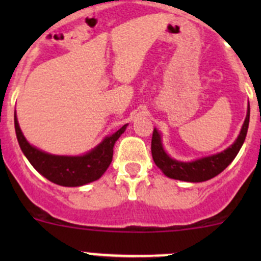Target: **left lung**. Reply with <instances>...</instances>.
<instances>
[{"label":"left lung","mask_w":261,"mask_h":261,"mask_svg":"<svg viewBox=\"0 0 261 261\" xmlns=\"http://www.w3.org/2000/svg\"><path fill=\"white\" fill-rule=\"evenodd\" d=\"M249 120L250 105L247 107L246 118L244 121L240 135H239V138L236 139L232 145L223 150L222 152H218V154L212 155V156L202 158V159L194 160V162L191 163H183L172 159L163 149L159 133L154 128L151 138V155L154 163L167 177L173 178V179L193 181V183L211 179V178L220 174L223 169H226L231 164V162L235 159L238 152L240 151L245 138H246Z\"/></svg>","instance_id":"8db88e82"}]
</instances>
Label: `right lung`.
<instances>
[{
  "mask_svg": "<svg viewBox=\"0 0 261 261\" xmlns=\"http://www.w3.org/2000/svg\"><path fill=\"white\" fill-rule=\"evenodd\" d=\"M123 125L114 135L105 139L98 146L83 156H59L44 152L26 141L18 126L15 112V130L21 150L41 175L63 187H80L102 177L112 162L114 145L126 130Z\"/></svg>",
  "mask_w": 261,
  "mask_h": 261,
  "instance_id": "add662e5",
  "label": "right lung"
}]
</instances>
